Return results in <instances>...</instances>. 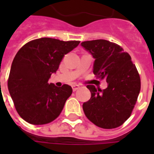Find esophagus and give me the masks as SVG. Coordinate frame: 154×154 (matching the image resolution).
<instances>
[{"mask_svg":"<svg viewBox=\"0 0 154 154\" xmlns=\"http://www.w3.org/2000/svg\"><path fill=\"white\" fill-rule=\"evenodd\" d=\"M72 87V90H73V91H76L78 90V89L80 88V86H79V85H77V84H75V85H73Z\"/></svg>","mask_w":154,"mask_h":154,"instance_id":"1","label":"esophagus"}]
</instances>
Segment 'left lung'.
<instances>
[{
    "label": "left lung",
    "mask_w": 154,
    "mask_h": 154,
    "mask_svg": "<svg viewBox=\"0 0 154 154\" xmlns=\"http://www.w3.org/2000/svg\"><path fill=\"white\" fill-rule=\"evenodd\" d=\"M81 44L95 58L93 73L108 83L102 91L87 85L91 97L82 105L84 113L102 129L122 125L131 116L140 91V77L135 65L130 55L115 43L96 39Z\"/></svg>",
    "instance_id": "8db88e82"
}]
</instances>
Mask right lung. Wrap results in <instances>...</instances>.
Wrapping results in <instances>:
<instances>
[{
  "label": "right lung",
  "mask_w": 154,
  "mask_h": 154,
  "mask_svg": "<svg viewBox=\"0 0 154 154\" xmlns=\"http://www.w3.org/2000/svg\"><path fill=\"white\" fill-rule=\"evenodd\" d=\"M80 41L41 38L29 41L17 52L8 78L15 110L26 122L38 125L54 121L72 93L70 86L48 83L65 54Z\"/></svg>",
  "instance_id": "right-lung-1"
}]
</instances>
